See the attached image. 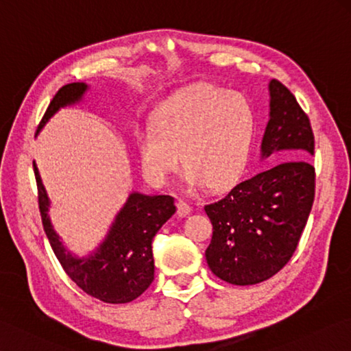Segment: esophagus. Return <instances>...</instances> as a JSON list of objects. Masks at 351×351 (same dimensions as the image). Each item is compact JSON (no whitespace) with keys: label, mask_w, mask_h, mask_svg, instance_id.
<instances>
[{"label":"esophagus","mask_w":351,"mask_h":351,"mask_svg":"<svg viewBox=\"0 0 351 351\" xmlns=\"http://www.w3.org/2000/svg\"><path fill=\"white\" fill-rule=\"evenodd\" d=\"M191 211H193V208L189 206L185 200H179V202H177V213H179L180 217L189 216V214H191Z\"/></svg>","instance_id":"esophagus-1"}]
</instances>
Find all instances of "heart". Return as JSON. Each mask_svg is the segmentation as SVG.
<instances>
[{
  "instance_id": "heart-1",
  "label": "heart",
  "mask_w": 351,
  "mask_h": 351,
  "mask_svg": "<svg viewBox=\"0 0 351 351\" xmlns=\"http://www.w3.org/2000/svg\"><path fill=\"white\" fill-rule=\"evenodd\" d=\"M254 115L237 92L199 84L160 104L151 126L135 131L141 168L165 183L182 165L193 189L223 188L241 174L250 156Z\"/></svg>"
}]
</instances>
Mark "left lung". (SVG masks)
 <instances>
[{"label": "left lung", "mask_w": 351, "mask_h": 351, "mask_svg": "<svg viewBox=\"0 0 351 351\" xmlns=\"http://www.w3.org/2000/svg\"><path fill=\"white\" fill-rule=\"evenodd\" d=\"M269 89V120L262 158L282 162L236 185L205 206L213 239L205 256L211 271L232 285L271 278L291 259L315 200V135L306 114L278 80Z\"/></svg>", "instance_id": "left-lung-1"}]
</instances>
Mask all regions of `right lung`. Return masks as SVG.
I'll use <instances>...</instances> for the list:
<instances>
[{"label":"right lung","mask_w":351,"mask_h":351,"mask_svg":"<svg viewBox=\"0 0 351 351\" xmlns=\"http://www.w3.org/2000/svg\"><path fill=\"white\" fill-rule=\"evenodd\" d=\"M88 89L86 83L63 86L46 109L38 131L61 108L82 101ZM34 171L43 228L66 274L84 293L106 304H126L143 294L154 280L152 239L176 213L174 197L131 193L104 241L90 254L80 257L67 251L55 232L47 214L51 200L35 162Z\"/></svg>","instance_id":"add662e5"}]
</instances>
